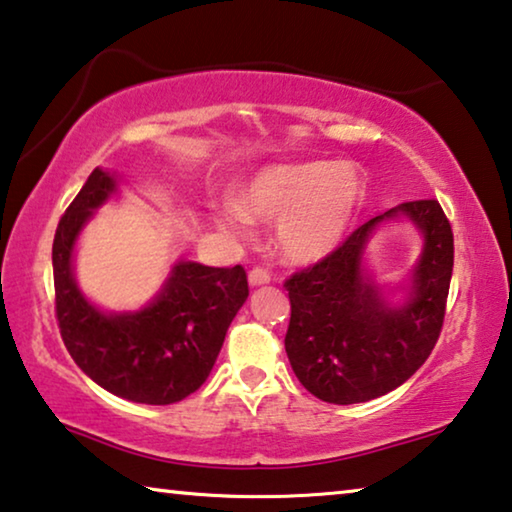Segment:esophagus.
I'll use <instances>...</instances> for the list:
<instances>
[{
  "instance_id": "esophagus-1",
  "label": "esophagus",
  "mask_w": 512,
  "mask_h": 512,
  "mask_svg": "<svg viewBox=\"0 0 512 512\" xmlns=\"http://www.w3.org/2000/svg\"><path fill=\"white\" fill-rule=\"evenodd\" d=\"M272 281V274L265 270V267H254V270H249V286L256 288V286H265V283Z\"/></svg>"
}]
</instances>
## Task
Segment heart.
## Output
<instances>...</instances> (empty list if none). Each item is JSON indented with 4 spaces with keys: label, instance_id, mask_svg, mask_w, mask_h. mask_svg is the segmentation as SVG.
<instances>
[{
    "label": "heart",
    "instance_id": "1",
    "mask_svg": "<svg viewBox=\"0 0 512 512\" xmlns=\"http://www.w3.org/2000/svg\"><path fill=\"white\" fill-rule=\"evenodd\" d=\"M361 199L364 183L345 164H274L235 192V206L219 212L217 224L240 233L249 219L274 222L272 242L279 256L295 265H311L341 245Z\"/></svg>",
    "mask_w": 512,
    "mask_h": 512
}]
</instances>
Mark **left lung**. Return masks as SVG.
<instances>
[{"label":"left lung","instance_id":"8db88e82","mask_svg":"<svg viewBox=\"0 0 512 512\" xmlns=\"http://www.w3.org/2000/svg\"><path fill=\"white\" fill-rule=\"evenodd\" d=\"M393 218H407L424 240L400 303L365 267L372 233ZM451 272L453 231L435 199L368 219L327 258L283 283L290 297L286 355L297 380L334 405L366 403L410 380L442 332Z\"/></svg>","mask_w":512,"mask_h":512}]
</instances>
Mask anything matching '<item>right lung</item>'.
<instances>
[{"mask_svg":"<svg viewBox=\"0 0 512 512\" xmlns=\"http://www.w3.org/2000/svg\"><path fill=\"white\" fill-rule=\"evenodd\" d=\"M119 192L114 171L93 169L54 233L57 320L75 364L114 396L171 405L208 380L229 325L249 297L240 265L180 261L137 311H102L75 279V245L100 206Z\"/></svg>","mask_w":512,"mask_h":512,"instance_id":"1","label":"right lung"}]
</instances>
